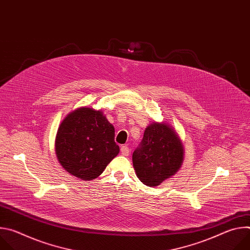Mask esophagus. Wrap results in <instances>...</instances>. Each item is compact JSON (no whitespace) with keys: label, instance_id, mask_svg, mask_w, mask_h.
<instances>
[{"label":"esophagus","instance_id":"34e87169","mask_svg":"<svg viewBox=\"0 0 250 250\" xmlns=\"http://www.w3.org/2000/svg\"><path fill=\"white\" fill-rule=\"evenodd\" d=\"M121 152H122V154H123V155L127 156V155L129 154V148H128V146H123L121 147Z\"/></svg>","mask_w":250,"mask_h":250}]
</instances>
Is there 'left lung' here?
I'll list each match as a JSON object with an SVG mask.
<instances>
[{
    "instance_id": "8db88e82",
    "label": "left lung",
    "mask_w": 250,
    "mask_h": 250,
    "mask_svg": "<svg viewBox=\"0 0 250 250\" xmlns=\"http://www.w3.org/2000/svg\"><path fill=\"white\" fill-rule=\"evenodd\" d=\"M182 161L181 140L166 124L149 125L132 153V163L138 179L149 187L158 186L173 176Z\"/></svg>"
}]
</instances>
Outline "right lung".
<instances>
[{
	"instance_id": "add662e5",
	"label": "right lung",
	"mask_w": 250,
	"mask_h": 250,
	"mask_svg": "<svg viewBox=\"0 0 250 250\" xmlns=\"http://www.w3.org/2000/svg\"><path fill=\"white\" fill-rule=\"evenodd\" d=\"M59 163L71 175L89 181L100 176L120 152L115 128L101 111L77 109L61 123L55 141Z\"/></svg>"
}]
</instances>
